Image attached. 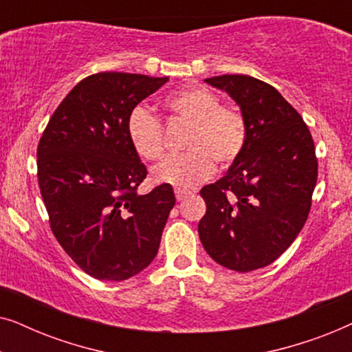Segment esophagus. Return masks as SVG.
<instances>
[{
	"label": "esophagus",
	"mask_w": 352,
	"mask_h": 352,
	"mask_svg": "<svg viewBox=\"0 0 352 352\" xmlns=\"http://www.w3.org/2000/svg\"><path fill=\"white\" fill-rule=\"evenodd\" d=\"M189 194H190V192H187V190H181V189H176L175 190V195H176V200L177 201L187 199V195H189Z\"/></svg>",
	"instance_id": "obj_1"
}]
</instances>
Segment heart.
Segmentation results:
<instances>
[{"instance_id": "1", "label": "heart", "mask_w": 352, "mask_h": 352, "mask_svg": "<svg viewBox=\"0 0 352 352\" xmlns=\"http://www.w3.org/2000/svg\"><path fill=\"white\" fill-rule=\"evenodd\" d=\"M165 107L175 117L190 123L187 152L168 157L152 168L151 179L177 189H189L206 179L219 166H229L243 152L247 142V123L234 107H224L210 89L190 86L165 99ZM128 139L134 152L144 160H157L163 152L162 124L152 112L136 107L126 123Z\"/></svg>"}]
</instances>
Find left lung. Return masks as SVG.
<instances>
[{
  "instance_id": "left-lung-1",
  "label": "left lung",
  "mask_w": 352,
  "mask_h": 352,
  "mask_svg": "<svg viewBox=\"0 0 352 352\" xmlns=\"http://www.w3.org/2000/svg\"><path fill=\"white\" fill-rule=\"evenodd\" d=\"M205 83L239 105L247 142L226 175L200 190L206 213L199 235L216 263L250 272L276 261L306 223L317 181L314 141L300 113L271 85L248 75Z\"/></svg>"
}]
</instances>
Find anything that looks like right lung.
<instances>
[{
	"label": "right lung",
	"instance_id": "obj_1",
	"mask_svg": "<svg viewBox=\"0 0 352 352\" xmlns=\"http://www.w3.org/2000/svg\"><path fill=\"white\" fill-rule=\"evenodd\" d=\"M166 81L122 72L86 76L38 144V184L52 234L99 280L122 282L144 271L176 204L166 184L136 194L147 170L126 133L129 113Z\"/></svg>",
	"mask_w": 352,
	"mask_h": 352
}]
</instances>
